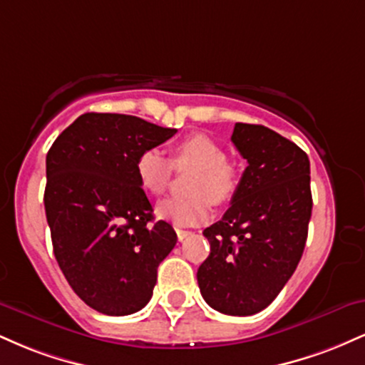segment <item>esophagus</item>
I'll list each match as a JSON object with an SVG mask.
<instances>
[{
	"instance_id": "obj_1",
	"label": "esophagus",
	"mask_w": 365,
	"mask_h": 365,
	"mask_svg": "<svg viewBox=\"0 0 365 365\" xmlns=\"http://www.w3.org/2000/svg\"><path fill=\"white\" fill-rule=\"evenodd\" d=\"M190 235H192V232H187V230H177V237L180 242H183L187 237H190Z\"/></svg>"
}]
</instances>
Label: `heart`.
<instances>
[{"label":"heart","instance_id":"b5f03b06","mask_svg":"<svg viewBox=\"0 0 365 365\" xmlns=\"http://www.w3.org/2000/svg\"><path fill=\"white\" fill-rule=\"evenodd\" d=\"M194 168L187 182V197H170L156 206L161 220L177 226H195L211 217L212 202L228 204L240 185L237 168L226 161V153L211 137L195 133L178 142L171 161L156 148L144 149L135 159V173L140 187L159 195L168 187L171 170Z\"/></svg>","mask_w":365,"mask_h":365}]
</instances>
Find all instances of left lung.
<instances>
[{
    "mask_svg": "<svg viewBox=\"0 0 365 365\" xmlns=\"http://www.w3.org/2000/svg\"><path fill=\"white\" fill-rule=\"evenodd\" d=\"M232 142L247 168L232 206L202 232L211 252L197 283L217 312L252 316L278 297L304 254L311 163L299 145L262 125L235 123Z\"/></svg>",
    "mask_w": 365,
    "mask_h": 365,
    "instance_id": "8db88e82",
    "label": "left lung"
}]
</instances>
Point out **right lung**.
Returning <instances> with one entry per match:
<instances>
[{
  "mask_svg": "<svg viewBox=\"0 0 365 365\" xmlns=\"http://www.w3.org/2000/svg\"><path fill=\"white\" fill-rule=\"evenodd\" d=\"M177 133L132 115L86 113L46 156L44 207L54 257L94 311L128 316L153 297L158 266L177 233L154 223L135 159Z\"/></svg>",
  "mask_w": 365,
  "mask_h": 365,
  "instance_id": "obj_1",
  "label": "right lung"
}]
</instances>
